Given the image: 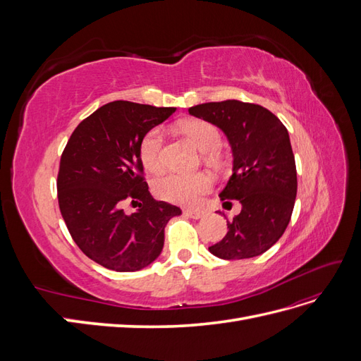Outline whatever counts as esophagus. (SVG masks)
I'll return each mask as SVG.
<instances>
[{"instance_id":"esophagus-1","label":"esophagus","mask_w":361,"mask_h":361,"mask_svg":"<svg viewBox=\"0 0 361 361\" xmlns=\"http://www.w3.org/2000/svg\"><path fill=\"white\" fill-rule=\"evenodd\" d=\"M183 214L190 218H194V220H199V218L204 216V211H199V209H185Z\"/></svg>"}]
</instances>
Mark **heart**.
Segmentation results:
<instances>
[{"label": "heart", "mask_w": 361, "mask_h": 361, "mask_svg": "<svg viewBox=\"0 0 361 361\" xmlns=\"http://www.w3.org/2000/svg\"><path fill=\"white\" fill-rule=\"evenodd\" d=\"M180 133L187 135L203 154H214L221 147V134L204 120H187L179 125ZM140 158L143 166L158 173L166 166L164 161V135L159 128H152L141 138ZM158 197L176 204H197L202 195L211 188V179L206 174H180L169 173L159 178L155 185Z\"/></svg>", "instance_id": "1"}]
</instances>
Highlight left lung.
<instances>
[{"label": "left lung", "instance_id": "left-lung-1", "mask_svg": "<svg viewBox=\"0 0 361 361\" xmlns=\"http://www.w3.org/2000/svg\"><path fill=\"white\" fill-rule=\"evenodd\" d=\"M188 113L226 134L233 169L220 197L243 206L227 221L226 236L209 251L226 260L265 253L285 233L297 197V167L288 129L267 108L236 99L200 104Z\"/></svg>", "mask_w": 361, "mask_h": 361}]
</instances>
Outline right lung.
Wrapping results in <instances>:
<instances>
[{
  "label": "right lung",
  "instance_id": "add662e5",
  "mask_svg": "<svg viewBox=\"0 0 361 361\" xmlns=\"http://www.w3.org/2000/svg\"><path fill=\"white\" fill-rule=\"evenodd\" d=\"M174 111L110 102L76 126L63 152L57 180L63 220L82 253L108 269L149 267L161 255L167 223L182 214L178 206L152 197L140 158L141 138ZM126 198L144 204L128 216L121 209Z\"/></svg>",
  "mask_w": 361,
  "mask_h": 361
}]
</instances>
